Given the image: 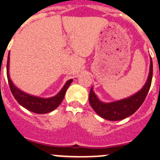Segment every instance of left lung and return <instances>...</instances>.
Instances as JSON below:
<instances>
[{
	"label": "left lung",
	"mask_w": 160,
	"mask_h": 160,
	"mask_svg": "<svg viewBox=\"0 0 160 160\" xmlns=\"http://www.w3.org/2000/svg\"><path fill=\"white\" fill-rule=\"evenodd\" d=\"M152 74H153V64L151 60L150 73L148 81L142 90L135 95L114 102L104 103L100 102L94 94L93 89H90L89 94V102L94 111L99 116L110 121L122 120L133 114L138 110L146 98L152 85Z\"/></svg>",
	"instance_id": "1"
}]
</instances>
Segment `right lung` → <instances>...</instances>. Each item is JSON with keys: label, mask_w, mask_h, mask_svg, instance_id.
<instances>
[{"label": "right lung", "mask_w": 160, "mask_h": 160, "mask_svg": "<svg viewBox=\"0 0 160 160\" xmlns=\"http://www.w3.org/2000/svg\"><path fill=\"white\" fill-rule=\"evenodd\" d=\"M8 64H9V55L8 56V61H7V78H8V85H9V88H10L12 95L20 105H22L25 109L37 114H46L57 108L62 102L66 90L70 87V85L73 81V79L68 80L60 92L53 97L49 98L36 97V96L25 94V92L20 90L14 86L8 74Z\"/></svg>", "instance_id": "right-lung-1"}]
</instances>
